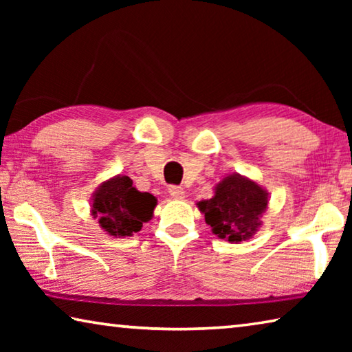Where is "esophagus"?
Returning a JSON list of instances; mask_svg holds the SVG:
<instances>
[{
  "instance_id": "obj_1",
  "label": "esophagus",
  "mask_w": 352,
  "mask_h": 352,
  "mask_svg": "<svg viewBox=\"0 0 352 352\" xmlns=\"http://www.w3.org/2000/svg\"><path fill=\"white\" fill-rule=\"evenodd\" d=\"M169 195L174 200H182L184 199V189L180 186H170L169 188Z\"/></svg>"
}]
</instances>
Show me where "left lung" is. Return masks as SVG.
Listing matches in <instances>:
<instances>
[{"label":"left lung","instance_id":"obj_1","mask_svg":"<svg viewBox=\"0 0 352 352\" xmlns=\"http://www.w3.org/2000/svg\"><path fill=\"white\" fill-rule=\"evenodd\" d=\"M197 206L219 239L239 243L252 239L261 228L269 192L247 177L230 174L216 184L212 197L199 201Z\"/></svg>","mask_w":352,"mask_h":352}]
</instances>
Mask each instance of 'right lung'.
Returning <instances> with one entry per match:
<instances>
[{
	"label": "right lung",
	"instance_id": "1",
	"mask_svg": "<svg viewBox=\"0 0 352 352\" xmlns=\"http://www.w3.org/2000/svg\"><path fill=\"white\" fill-rule=\"evenodd\" d=\"M155 206L157 199L148 192H140L132 178L115 175L93 192L91 216L109 236L126 237L138 233L142 223L153 217Z\"/></svg>",
	"mask_w": 352,
	"mask_h": 352
}]
</instances>
